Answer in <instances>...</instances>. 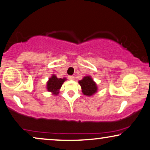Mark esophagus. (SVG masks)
<instances>
[{"label":"esophagus","mask_w":150,"mask_h":150,"mask_svg":"<svg viewBox=\"0 0 150 150\" xmlns=\"http://www.w3.org/2000/svg\"><path fill=\"white\" fill-rule=\"evenodd\" d=\"M68 79L69 80H74V76H68Z\"/></svg>","instance_id":"34e87169"}]
</instances>
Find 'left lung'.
Instances as JSON below:
<instances>
[{"label":"left lung","mask_w":150,"mask_h":150,"mask_svg":"<svg viewBox=\"0 0 150 150\" xmlns=\"http://www.w3.org/2000/svg\"><path fill=\"white\" fill-rule=\"evenodd\" d=\"M79 83L81 85L82 92L84 95L92 96L94 93L96 92L97 86L90 76L84 77L83 80L80 81Z\"/></svg>","instance_id":"left-lung-1"}]
</instances>
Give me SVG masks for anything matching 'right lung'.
I'll use <instances>...</instances> for the list:
<instances>
[{
	"label": "right lung",
	"mask_w": 150,
	"mask_h": 150,
	"mask_svg": "<svg viewBox=\"0 0 150 150\" xmlns=\"http://www.w3.org/2000/svg\"><path fill=\"white\" fill-rule=\"evenodd\" d=\"M65 81V79H58L55 75H53L50 78L47 82V88L49 92H53L54 94L57 95L58 94V89L61 88L62 85L64 81Z\"/></svg>",
	"instance_id": "add662e5"
}]
</instances>
